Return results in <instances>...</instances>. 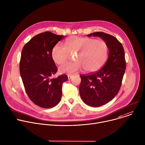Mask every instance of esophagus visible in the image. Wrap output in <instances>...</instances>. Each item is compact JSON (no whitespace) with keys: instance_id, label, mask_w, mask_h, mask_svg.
<instances>
[{"instance_id":"1","label":"esophagus","mask_w":145,"mask_h":145,"mask_svg":"<svg viewBox=\"0 0 145 145\" xmlns=\"http://www.w3.org/2000/svg\"><path fill=\"white\" fill-rule=\"evenodd\" d=\"M73 77V76L72 75H70V74H68V80H70L71 79V78Z\"/></svg>"}]
</instances>
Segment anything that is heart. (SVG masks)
<instances>
[{
	"label": "heart",
	"instance_id": "heart-1",
	"mask_svg": "<svg viewBox=\"0 0 145 145\" xmlns=\"http://www.w3.org/2000/svg\"><path fill=\"white\" fill-rule=\"evenodd\" d=\"M77 54L76 62L66 63L59 68L61 73L72 74L83 68L86 72L99 69L108 59L109 46L106 42L91 37L72 36L67 39L65 46L57 44L52 48L51 56L58 65L67 62L71 54Z\"/></svg>",
	"mask_w": 145,
	"mask_h": 145
}]
</instances>
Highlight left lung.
<instances>
[{"label": "left lung", "instance_id": "obj_1", "mask_svg": "<svg viewBox=\"0 0 145 145\" xmlns=\"http://www.w3.org/2000/svg\"><path fill=\"white\" fill-rule=\"evenodd\" d=\"M98 36L109 46L108 59L98 72L80 75L79 87L83 102L92 107H99L112 100L119 91L126 68L124 50L117 39L109 34L97 32L87 36Z\"/></svg>", "mask_w": 145, "mask_h": 145}]
</instances>
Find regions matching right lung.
<instances>
[{
  "instance_id": "right-lung-1",
  "label": "right lung",
  "mask_w": 145,
  "mask_h": 145,
  "mask_svg": "<svg viewBox=\"0 0 145 145\" xmlns=\"http://www.w3.org/2000/svg\"><path fill=\"white\" fill-rule=\"evenodd\" d=\"M64 37L50 32L41 33L32 37L22 50L20 72L26 93L41 108L56 106L61 99L62 83L68 80L66 74L51 78L57 72L52 50Z\"/></svg>"
}]
</instances>
